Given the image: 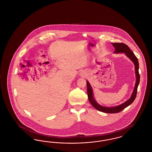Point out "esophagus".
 <instances>
[{"instance_id": "obj_1", "label": "esophagus", "mask_w": 152, "mask_h": 152, "mask_svg": "<svg viewBox=\"0 0 152 152\" xmlns=\"http://www.w3.org/2000/svg\"><path fill=\"white\" fill-rule=\"evenodd\" d=\"M80 75L81 76H85L86 75V72L85 71H81V72H80Z\"/></svg>"}]
</instances>
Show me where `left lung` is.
<instances>
[{
	"label": "left lung",
	"mask_w": 152,
	"mask_h": 152,
	"mask_svg": "<svg viewBox=\"0 0 152 152\" xmlns=\"http://www.w3.org/2000/svg\"><path fill=\"white\" fill-rule=\"evenodd\" d=\"M112 44L115 48V53H125V55L127 56L128 58H129L133 63H134L135 66V74L136 77V81L135 86L134 88V90L133 91V93L131 95V97L129 99H128L127 101H125V102L123 103L121 105H119L116 107H105L101 106L100 104H99L95 100L93 94V90L91 86L89 83L87 81V94H88V100L92 105L94 107V108L96 109L97 110L101 111L104 113H118L123 110V109L128 107L130 105L134 100H135L137 95V88L138 84L140 83V74L138 72V69H139V64L138 61V58H136L134 53L131 51L130 48L128 47V46L125 44L118 43H114Z\"/></svg>",
	"instance_id": "8db88e82"
}]
</instances>
